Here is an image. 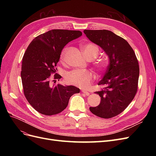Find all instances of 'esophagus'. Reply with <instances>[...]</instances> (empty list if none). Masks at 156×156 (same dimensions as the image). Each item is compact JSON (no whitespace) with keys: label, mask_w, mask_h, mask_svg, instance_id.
<instances>
[{"label":"esophagus","mask_w":156,"mask_h":156,"mask_svg":"<svg viewBox=\"0 0 156 156\" xmlns=\"http://www.w3.org/2000/svg\"><path fill=\"white\" fill-rule=\"evenodd\" d=\"M82 92H83V94H85L86 96H89V95H90V92H88V91H87V90H82Z\"/></svg>","instance_id":"obj_1"}]
</instances>
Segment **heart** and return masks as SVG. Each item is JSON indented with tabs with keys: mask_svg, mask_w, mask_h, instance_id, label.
<instances>
[{
	"mask_svg": "<svg viewBox=\"0 0 156 156\" xmlns=\"http://www.w3.org/2000/svg\"><path fill=\"white\" fill-rule=\"evenodd\" d=\"M82 49L84 56L88 60H92L95 58L99 53L98 47L93 43H87L82 45ZM68 48H65L60 56V60H64L65 54ZM108 61L102 58L96 62V66L98 70H105L108 67ZM66 79L68 83L72 84L78 87L84 88L88 87L94 79V75L90 71H83L75 69L71 71L66 74Z\"/></svg>",
	"mask_w": 156,
	"mask_h": 156,
	"instance_id": "1",
	"label": "heart"
}]
</instances>
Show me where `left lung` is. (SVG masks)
Segmentation results:
<instances>
[{
    "instance_id": "left-lung-1",
    "label": "left lung",
    "mask_w": 156,
    "mask_h": 156,
    "mask_svg": "<svg viewBox=\"0 0 156 156\" xmlns=\"http://www.w3.org/2000/svg\"><path fill=\"white\" fill-rule=\"evenodd\" d=\"M84 33L109 59L105 74L98 83L105 87L95 92L101 102L97 107H90V111L103 119H111L124 111L133 100L138 88V60L128 42L112 32L84 30Z\"/></svg>"
}]
</instances>
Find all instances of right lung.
<instances>
[{
  "mask_svg": "<svg viewBox=\"0 0 156 156\" xmlns=\"http://www.w3.org/2000/svg\"><path fill=\"white\" fill-rule=\"evenodd\" d=\"M82 35L79 30L54 29L36 37L22 60L21 77L25 96L36 111L51 116L64 111L70 97L79 93L75 86L53 84L51 74L55 73L61 52L69 41ZM62 77L56 73L54 79ZM53 81L56 83V80Z\"/></svg>",
  "mask_w": 156,
  "mask_h": 156,
  "instance_id": "1",
  "label": "right lung"
}]
</instances>
